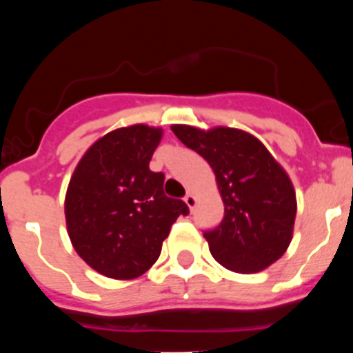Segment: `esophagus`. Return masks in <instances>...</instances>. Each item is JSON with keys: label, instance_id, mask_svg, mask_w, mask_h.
<instances>
[{"label": "esophagus", "instance_id": "34e87169", "mask_svg": "<svg viewBox=\"0 0 353 353\" xmlns=\"http://www.w3.org/2000/svg\"><path fill=\"white\" fill-rule=\"evenodd\" d=\"M184 203H186V205L190 206V210H193L194 205H196V198H194L193 193H188L186 196H184Z\"/></svg>", "mask_w": 353, "mask_h": 353}]
</instances>
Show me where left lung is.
<instances>
[{
  "label": "left lung",
  "mask_w": 353,
  "mask_h": 353,
  "mask_svg": "<svg viewBox=\"0 0 353 353\" xmlns=\"http://www.w3.org/2000/svg\"><path fill=\"white\" fill-rule=\"evenodd\" d=\"M170 130L213 169L222 194L223 219L203 232L213 258L237 273L268 268L292 241L295 191L285 170L252 134L234 128Z\"/></svg>",
  "instance_id": "obj_1"
}]
</instances>
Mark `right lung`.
<instances>
[{
	"instance_id": "1",
	"label": "right lung",
	"mask_w": 353,
	"mask_h": 353,
	"mask_svg": "<svg viewBox=\"0 0 353 353\" xmlns=\"http://www.w3.org/2000/svg\"><path fill=\"white\" fill-rule=\"evenodd\" d=\"M160 138L162 130L145 124L110 131L71 176L65 201L71 244L109 279H137L150 270L172 223L190 213L183 199L165 196V176L148 167Z\"/></svg>"
}]
</instances>
